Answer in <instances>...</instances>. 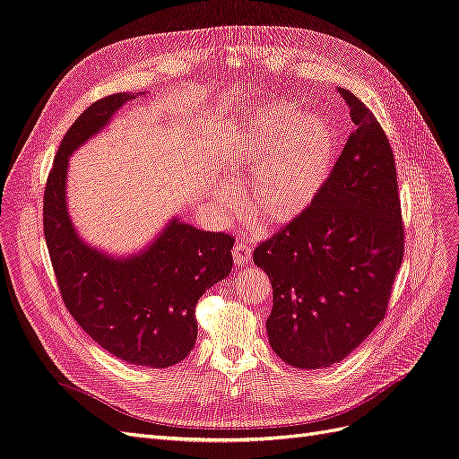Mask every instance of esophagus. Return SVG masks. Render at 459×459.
<instances>
[{
  "label": "esophagus",
  "instance_id": "obj_1",
  "mask_svg": "<svg viewBox=\"0 0 459 459\" xmlns=\"http://www.w3.org/2000/svg\"><path fill=\"white\" fill-rule=\"evenodd\" d=\"M251 246L246 242H236L232 247V257L236 264H247L251 261Z\"/></svg>",
  "mask_w": 459,
  "mask_h": 459
}]
</instances>
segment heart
Segmentation results:
<instances>
[{"mask_svg":"<svg viewBox=\"0 0 459 459\" xmlns=\"http://www.w3.org/2000/svg\"><path fill=\"white\" fill-rule=\"evenodd\" d=\"M334 155V134L321 118L300 117L291 104L257 111L232 160V179L247 181V215L261 225H283L302 215L324 191ZM229 196L219 191L221 200Z\"/></svg>","mask_w":459,"mask_h":459,"instance_id":"1","label":"heart"}]
</instances>
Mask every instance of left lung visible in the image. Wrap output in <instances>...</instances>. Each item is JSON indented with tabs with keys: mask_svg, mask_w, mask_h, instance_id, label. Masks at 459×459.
I'll use <instances>...</instances> for the list:
<instances>
[{
	"mask_svg": "<svg viewBox=\"0 0 459 459\" xmlns=\"http://www.w3.org/2000/svg\"><path fill=\"white\" fill-rule=\"evenodd\" d=\"M355 130L312 206L253 251L273 283L268 341L299 368L342 361L384 319L404 253L392 145L346 89Z\"/></svg>",
	"mask_w": 459,
	"mask_h": 459,
	"instance_id": "8db88e82",
	"label": "left lung"
}]
</instances>
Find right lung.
I'll use <instances>...</instances> for the list:
<instances>
[{
  "label": "right lung",
  "mask_w": 459,
  "mask_h": 459,
  "mask_svg": "<svg viewBox=\"0 0 459 459\" xmlns=\"http://www.w3.org/2000/svg\"><path fill=\"white\" fill-rule=\"evenodd\" d=\"M140 92L94 101L65 132L43 195V230L65 308L101 348L132 365L166 368L196 342L198 299L232 268L234 238L174 219L140 255L108 257L84 244L65 208L72 152Z\"/></svg>",
  "instance_id": "add662e5"
}]
</instances>
